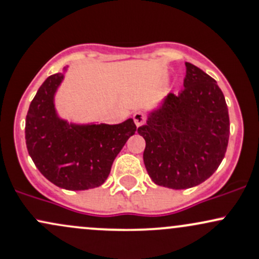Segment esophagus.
I'll return each mask as SVG.
<instances>
[{
    "mask_svg": "<svg viewBox=\"0 0 259 259\" xmlns=\"http://www.w3.org/2000/svg\"><path fill=\"white\" fill-rule=\"evenodd\" d=\"M133 119H135L136 126L140 127L146 122V115L143 112H141V111H138V112H135V115H133Z\"/></svg>",
    "mask_w": 259,
    "mask_h": 259,
    "instance_id": "1",
    "label": "esophagus"
}]
</instances>
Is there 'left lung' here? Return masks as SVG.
I'll return each mask as SVG.
<instances>
[{"mask_svg": "<svg viewBox=\"0 0 259 259\" xmlns=\"http://www.w3.org/2000/svg\"><path fill=\"white\" fill-rule=\"evenodd\" d=\"M184 89L166 94L137 132L146 141L143 160L157 185L189 189L208 179L226 153L230 118L218 82L185 63Z\"/></svg>", "mask_w": 259, "mask_h": 259, "instance_id": "1", "label": "left lung"}]
</instances>
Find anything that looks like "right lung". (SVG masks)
<instances>
[{"mask_svg": "<svg viewBox=\"0 0 259 259\" xmlns=\"http://www.w3.org/2000/svg\"><path fill=\"white\" fill-rule=\"evenodd\" d=\"M66 69L51 75L30 102L26 144L35 166L49 182L65 190H88L106 182L113 160L137 127L132 118L107 124L60 117L55 95Z\"/></svg>", "mask_w": 259, "mask_h": 259, "instance_id": "right-lung-1", "label": "right lung"}]
</instances>
